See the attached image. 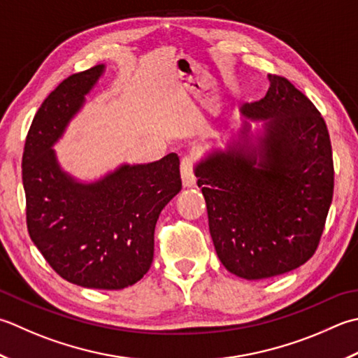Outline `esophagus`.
I'll use <instances>...</instances> for the list:
<instances>
[{"mask_svg": "<svg viewBox=\"0 0 358 358\" xmlns=\"http://www.w3.org/2000/svg\"><path fill=\"white\" fill-rule=\"evenodd\" d=\"M181 172V181H183L185 187H194L195 186V177H194V164L191 158H183L180 164Z\"/></svg>", "mask_w": 358, "mask_h": 358, "instance_id": "34e87169", "label": "esophagus"}]
</instances>
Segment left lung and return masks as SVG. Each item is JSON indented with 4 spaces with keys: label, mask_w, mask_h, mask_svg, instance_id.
I'll return each instance as SVG.
<instances>
[{
    "label": "left lung",
    "mask_w": 358,
    "mask_h": 358,
    "mask_svg": "<svg viewBox=\"0 0 358 358\" xmlns=\"http://www.w3.org/2000/svg\"><path fill=\"white\" fill-rule=\"evenodd\" d=\"M239 127L194 167L215 253L248 281L284 275L313 256L334 195L324 119L279 76Z\"/></svg>",
    "instance_id": "left-lung-1"
}]
</instances>
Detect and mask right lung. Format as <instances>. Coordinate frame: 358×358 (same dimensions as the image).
<instances>
[{"mask_svg": "<svg viewBox=\"0 0 358 358\" xmlns=\"http://www.w3.org/2000/svg\"><path fill=\"white\" fill-rule=\"evenodd\" d=\"M103 73L102 63L69 76L46 97L21 166L27 231L48 264L71 284L121 290L150 268L157 220L181 191L180 159L169 153L153 163H122L94 180L63 169L54 145Z\"/></svg>", "mask_w": 358, "mask_h": 358, "instance_id": "obj_1", "label": "right lung"}]
</instances>
